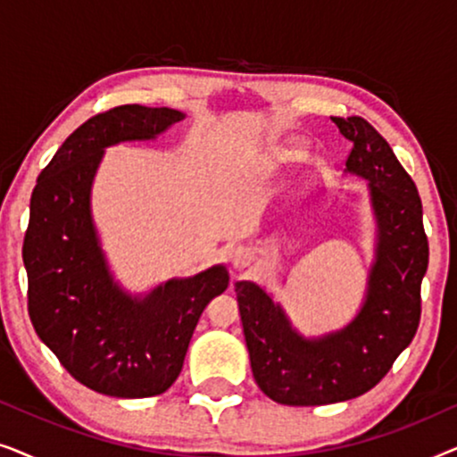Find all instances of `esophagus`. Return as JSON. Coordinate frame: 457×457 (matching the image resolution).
Instances as JSON below:
<instances>
[{
  "instance_id": "esophagus-1",
  "label": "esophagus",
  "mask_w": 457,
  "mask_h": 457,
  "mask_svg": "<svg viewBox=\"0 0 457 457\" xmlns=\"http://www.w3.org/2000/svg\"><path fill=\"white\" fill-rule=\"evenodd\" d=\"M228 258H230V264H233V268H239L241 270V268L249 266V262H252V253H249V249H245V247H237L228 253Z\"/></svg>"
}]
</instances>
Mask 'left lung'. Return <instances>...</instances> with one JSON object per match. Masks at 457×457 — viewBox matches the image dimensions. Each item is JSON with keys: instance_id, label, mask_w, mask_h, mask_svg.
Here are the masks:
<instances>
[{"instance_id": "obj_1", "label": "left lung", "mask_w": 457, "mask_h": 457, "mask_svg": "<svg viewBox=\"0 0 457 457\" xmlns=\"http://www.w3.org/2000/svg\"><path fill=\"white\" fill-rule=\"evenodd\" d=\"M333 122L353 143L345 170L368 180L377 218V249L360 312L335 333L305 339L260 285H235L253 378L283 405H327L364 395L391 370L420 322L428 239L414 180L370 122L360 116Z\"/></svg>"}]
</instances>
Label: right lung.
<instances>
[{
    "label": "right lung",
    "instance_id": "add662e5",
    "mask_svg": "<svg viewBox=\"0 0 457 457\" xmlns=\"http://www.w3.org/2000/svg\"><path fill=\"white\" fill-rule=\"evenodd\" d=\"M185 118L172 108L118 105L74 130L30 195L22 260L29 316L39 339L80 385L110 397H154L183 368L210 299L228 287L222 264L130 295L112 277L91 216L104 149L147 141Z\"/></svg>",
    "mask_w": 457,
    "mask_h": 457
}]
</instances>
